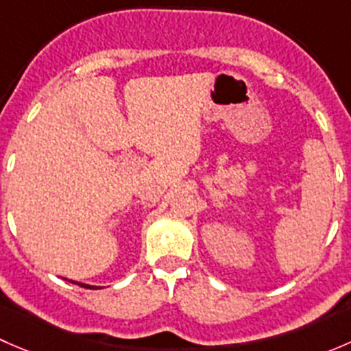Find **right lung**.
Returning <instances> with one entry per match:
<instances>
[{
  "label": "right lung",
  "instance_id": "1",
  "mask_svg": "<svg viewBox=\"0 0 351 351\" xmlns=\"http://www.w3.org/2000/svg\"><path fill=\"white\" fill-rule=\"evenodd\" d=\"M67 280V278H66ZM73 282V284H76V285H80V287H84V289H100V287H93V285H88V284H81V282H74V280H71Z\"/></svg>",
  "mask_w": 351,
  "mask_h": 351
}]
</instances>
